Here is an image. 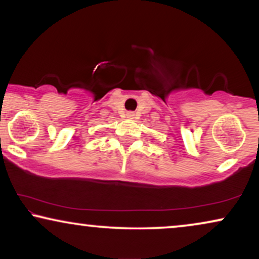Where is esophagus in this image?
Returning <instances> with one entry per match:
<instances>
[{
  "label": "esophagus",
  "instance_id": "1",
  "mask_svg": "<svg viewBox=\"0 0 259 259\" xmlns=\"http://www.w3.org/2000/svg\"><path fill=\"white\" fill-rule=\"evenodd\" d=\"M126 115H127V118H130V119L136 118V113H134V112H127Z\"/></svg>",
  "mask_w": 259,
  "mask_h": 259
}]
</instances>
